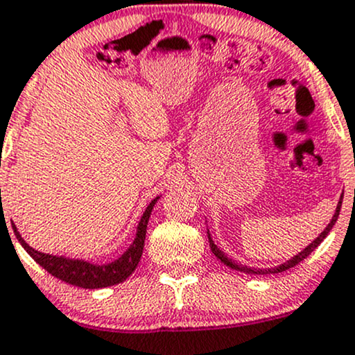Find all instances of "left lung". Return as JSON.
Wrapping results in <instances>:
<instances>
[{
  "label": "left lung",
  "instance_id": "8db88e82",
  "mask_svg": "<svg viewBox=\"0 0 355 355\" xmlns=\"http://www.w3.org/2000/svg\"><path fill=\"white\" fill-rule=\"evenodd\" d=\"M340 206H342V198L338 199V205H337V208H336V213H334L332 220H330V223H329V225H327V228H325L324 231H322V233L318 234V236L315 238V240H313L312 243H310V245L306 246V248L302 250L300 253L295 254V257H293V258H290V260H286L285 263H282V265H278V266H273V268H252V266H246V265L236 263V261H234V260H231L230 257H226V254L223 253L221 250L218 248L216 245H214L213 238H211V234H209V230H208L209 248H211V252L214 253V257H216L218 260L221 261V263H225L226 266H230V268L236 270V272H243V273H252V275H270V273H280V272H285V270H288V268H293V266L300 263L302 260H305V258L309 257V254L312 253L313 250H315L317 246L320 245V243L325 240V236H327V234L330 233V230H332V226L336 225V221H337V218H338V213H340Z\"/></svg>",
  "mask_w": 355,
  "mask_h": 355
}]
</instances>
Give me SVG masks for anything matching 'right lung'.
I'll use <instances>...</instances> for the list:
<instances>
[{"mask_svg": "<svg viewBox=\"0 0 355 355\" xmlns=\"http://www.w3.org/2000/svg\"><path fill=\"white\" fill-rule=\"evenodd\" d=\"M157 199H153L147 206L144 214H142L141 221H139L137 233L132 245L127 248V252L119 257L115 261L105 265H94L90 261L78 260V258H67V257H58V254H49L42 253L38 250L31 248L28 243L23 240L21 234L18 233L15 223H11L13 226L15 234H17L18 241L21 243L23 248L26 250V253L33 258L40 266L46 270L50 275L60 278L65 284L82 286V288H105V286H112L117 284H122L127 277H130L135 268H137L139 261H141L142 250H144V240H146V230L147 223H149V216L153 213L154 205L157 202Z\"/></svg>", "mask_w": 355, "mask_h": 355, "instance_id": "right-lung-1", "label": "right lung"}]
</instances>
